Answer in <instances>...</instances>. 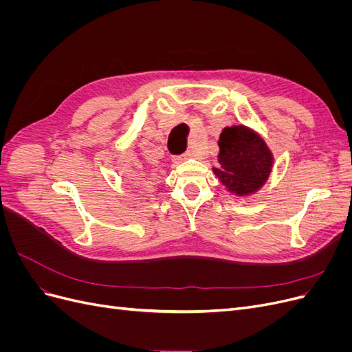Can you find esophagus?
I'll return each mask as SVG.
<instances>
[{"instance_id": "obj_1", "label": "esophagus", "mask_w": 352, "mask_h": 352, "mask_svg": "<svg viewBox=\"0 0 352 352\" xmlns=\"http://www.w3.org/2000/svg\"><path fill=\"white\" fill-rule=\"evenodd\" d=\"M190 157H194V151H186V153L182 154V155L175 157V163H180V162H184V160L190 158Z\"/></svg>"}]
</instances>
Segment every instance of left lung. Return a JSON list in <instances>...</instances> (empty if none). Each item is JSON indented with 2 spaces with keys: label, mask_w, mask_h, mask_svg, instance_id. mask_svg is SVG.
Listing matches in <instances>:
<instances>
[{
  "label": "left lung",
  "mask_w": 352,
  "mask_h": 352,
  "mask_svg": "<svg viewBox=\"0 0 352 352\" xmlns=\"http://www.w3.org/2000/svg\"><path fill=\"white\" fill-rule=\"evenodd\" d=\"M219 148V167H212V172L230 194L250 195L267 182L274 158L265 141L251 127H225Z\"/></svg>",
  "instance_id": "obj_1"
}]
</instances>
